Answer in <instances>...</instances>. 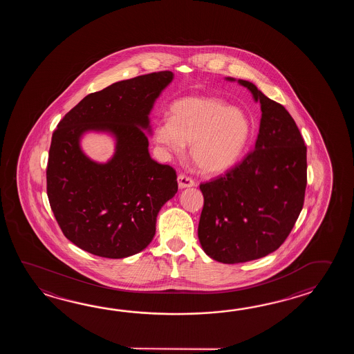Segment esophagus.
I'll use <instances>...</instances> for the list:
<instances>
[{
  "mask_svg": "<svg viewBox=\"0 0 354 354\" xmlns=\"http://www.w3.org/2000/svg\"><path fill=\"white\" fill-rule=\"evenodd\" d=\"M177 180H178V187L180 188L194 187L195 186V180L189 178L187 176H185V174H180Z\"/></svg>",
  "mask_w": 354,
  "mask_h": 354,
  "instance_id": "34e87169",
  "label": "esophagus"
}]
</instances>
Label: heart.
I'll use <instances>...</instances> for the list:
<instances>
[{"label":"heart","mask_w":354,"mask_h":354,"mask_svg":"<svg viewBox=\"0 0 354 354\" xmlns=\"http://www.w3.org/2000/svg\"><path fill=\"white\" fill-rule=\"evenodd\" d=\"M252 133L248 115L224 100L209 96L180 98L171 106V118L157 122L156 142L174 156H189L203 174H224L239 160Z\"/></svg>","instance_id":"b5f03b06"}]
</instances>
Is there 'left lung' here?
<instances>
[{
    "mask_svg": "<svg viewBox=\"0 0 354 354\" xmlns=\"http://www.w3.org/2000/svg\"><path fill=\"white\" fill-rule=\"evenodd\" d=\"M238 83L261 104L254 151L225 176L200 185L198 241L207 256L226 264L262 258L286 241L302 210L308 169L306 147L292 116L256 84Z\"/></svg>",
    "mask_w": 354,
    "mask_h": 354,
    "instance_id": "1",
    "label": "left lung"
}]
</instances>
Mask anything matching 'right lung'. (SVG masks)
I'll use <instances>...</instances> for the list:
<instances>
[{
  "mask_svg": "<svg viewBox=\"0 0 354 354\" xmlns=\"http://www.w3.org/2000/svg\"><path fill=\"white\" fill-rule=\"evenodd\" d=\"M169 71L139 75L90 93L59 121L52 136L46 192L68 241L105 258L134 256L156 235L162 206L177 194V174L149 154V113L174 81ZM87 132L111 136L113 157L91 160Z\"/></svg>",
  "mask_w": 354,
  "mask_h": 354,
  "instance_id": "add662e5",
  "label": "right lung"
}]
</instances>
